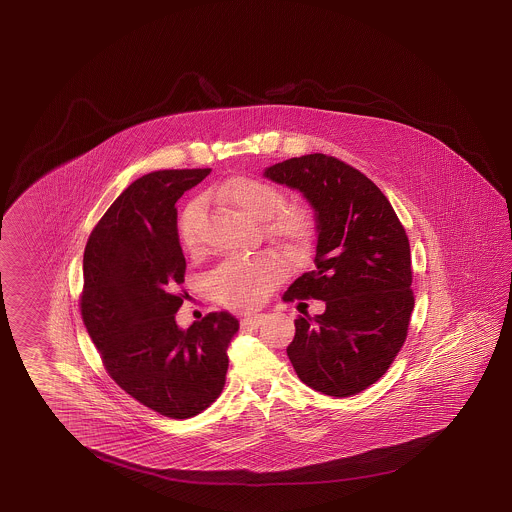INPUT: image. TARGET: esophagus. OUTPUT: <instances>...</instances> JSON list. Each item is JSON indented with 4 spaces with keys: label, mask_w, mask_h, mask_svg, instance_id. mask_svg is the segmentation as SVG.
I'll return each mask as SVG.
<instances>
[{
    "label": "esophagus",
    "mask_w": 512,
    "mask_h": 512,
    "mask_svg": "<svg viewBox=\"0 0 512 512\" xmlns=\"http://www.w3.org/2000/svg\"><path fill=\"white\" fill-rule=\"evenodd\" d=\"M265 322V315H249L241 318L243 327H260Z\"/></svg>",
    "instance_id": "34e87169"
}]
</instances>
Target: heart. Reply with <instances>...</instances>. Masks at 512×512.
Listing matches in <instances>:
<instances>
[{"mask_svg":"<svg viewBox=\"0 0 512 512\" xmlns=\"http://www.w3.org/2000/svg\"><path fill=\"white\" fill-rule=\"evenodd\" d=\"M212 196L234 208L252 221H265L263 230L269 238L291 247L309 245L316 230L313 208L300 203L283 205L282 190L263 179L238 175L212 190ZM201 201L186 205L179 218V240L185 251L199 249V218ZM287 274V263L276 252H263L252 258H230L219 263L208 276V289L219 304L234 309H251L260 305L278 282Z\"/></svg>","mask_w":512,"mask_h":512,"instance_id":"heart-1","label":"heart"}]
</instances>
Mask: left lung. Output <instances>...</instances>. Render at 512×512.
I'll return each mask as SVG.
<instances>
[{
	"label": "left lung",
	"mask_w": 512,
	"mask_h": 512,
	"mask_svg": "<svg viewBox=\"0 0 512 512\" xmlns=\"http://www.w3.org/2000/svg\"><path fill=\"white\" fill-rule=\"evenodd\" d=\"M265 177L300 190L316 212L315 271L296 278L285 302L324 300L294 320L287 357L316 392L349 397L381 379L408 335L412 256L390 201L357 168L326 153L272 164Z\"/></svg>",
	"instance_id": "1"
}]
</instances>
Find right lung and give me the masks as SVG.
<instances>
[{
	"label": "right lung",
	"mask_w": 512,
	"mask_h": 512,
	"mask_svg": "<svg viewBox=\"0 0 512 512\" xmlns=\"http://www.w3.org/2000/svg\"><path fill=\"white\" fill-rule=\"evenodd\" d=\"M208 174L142 175L106 210L84 251L80 313L104 368L133 399L172 419L201 414L218 399L240 329L225 311L188 329L175 324L186 269L175 203Z\"/></svg>",
	"instance_id": "add662e5"
}]
</instances>
